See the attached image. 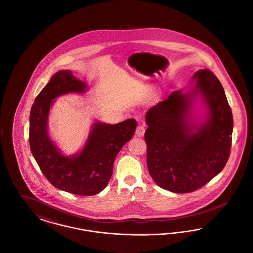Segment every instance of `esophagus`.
<instances>
[{
  "instance_id": "esophagus-1",
  "label": "esophagus",
  "mask_w": 253,
  "mask_h": 253,
  "mask_svg": "<svg viewBox=\"0 0 253 253\" xmlns=\"http://www.w3.org/2000/svg\"><path fill=\"white\" fill-rule=\"evenodd\" d=\"M145 132V125L144 124H142V125H138L137 126V128H136V130H135V134L137 135V136H139V137H141V136H143L144 135Z\"/></svg>"
}]
</instances>
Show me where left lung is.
I'll list each match as a JSON object with an SVG mask.
<instances>
[{"label":"left lung","mask_w":253,"mask_h":253,"mask_svg":"<svg viewBox=\"0 0 253 253\" xmlns=\"http://www.w3.org/2000/svg\"><path fill=\"white\" fill-rule=\"evenodd\" d=\"M190 93L172 92L146 114L147 166L159 187L187 193L202 188L228 162L233 119L223 86L209 69L193 75ZM199 93L209 109L199 127L189 121L191 101Z\"/></svg>","instance_id":"1"}]
</instances>
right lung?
<instances>
[{
    "label": "right lung",
    "mask_w": 253,
    "mask_h": 253,
    "mask_svg": "<svg viewBox=\"0 0 253 253\" xmlns=\"http://www.w3.org/2000/svg\"><path fill=\"white\" fill-rule=\"evenodd\" d=\"M86 85L69 70L56 73L35 98L30 111L29 144L33 157L46 177L57 189L77 194L95 195L107 186L114 161L121 148L132 138L136 121L118 124L96 122L82 153L64 157L50 140L47 118L53 99L71 92H84Z\"/></svg>",
    "instance_id": "add662e5"
}]
</instances>
